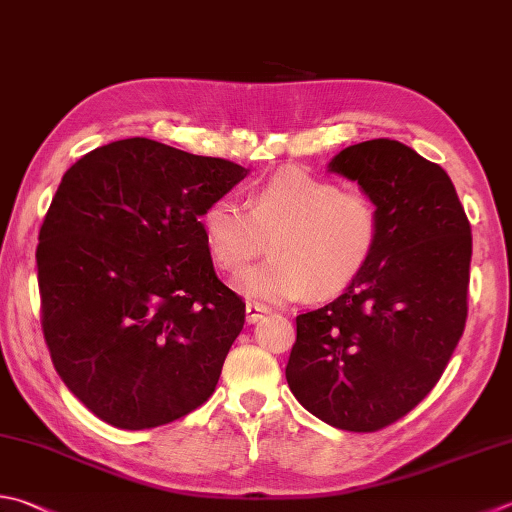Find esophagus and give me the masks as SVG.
<instances>
[{"label": "esophagus", "mask_w": 512, "mask_h": 512, "mask_svg": "<svg viewBox=\"0 0 512 512\" xmlns=\"http://www.w3.org/2000/svg\"><path fill=\"white\" fill-rule=\"evenodd\" d=\"M245 312H247V323H258L260 318L267 314V307L258 305V303H247Z\"/></svg>", "instance_id": "1"}]
</instances>
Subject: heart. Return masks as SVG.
<instances>
[{"mask_svg": "<svg viewBox=\"0 0 512 512\" xmlns=\"http://www.w3.org/2000/svg\"><path fill=\"white\" fill-rule=\"evenodd\" d=\"M202 236L214 263L240 272L263 249V263L236 278V287L260 303L339 294L356 281L379 249L383 214L363 189L307 169H281L249 194L247 207L218 196L200 214Z\"/></svg>", "mask_w": 512, "mask_h": 512, "instance_id": "1", "label": "heart"}]
</instances>
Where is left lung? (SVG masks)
Listing matches in <instances>:
<instances>
[{
	"label": "left lung",
	"mask_w": 512,
	"mask_h": 512,
	"mask_svg": "<svg viewBox=\"0 0 512 512\" xmlns=\"http://www.w3.org/2000/svg\"><path fill=\"white\" fill-rule=\"evenodd\" d=\"M330 171L379 202L383 234L341 296L296 316L285 376L314 417L376 432L426 399L464 334L472 234L448 173L397 140L352 144Z\"/></svg>",
	"instance_id": "obj_1"
}]
</instances>
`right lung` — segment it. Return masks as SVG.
Wrapping results in <instances>:
<instances>
[{
  "instance_id": "obj_1",
  "label": "right lung",
  "mask_w": 512,
  "mask_h": 512,
  "mask_svg": "<svg viewBox=\"0 0 512 512\" xmlns=\"http://www.w3.org/2000/svg\"><path fill=\"white\" fill-rule=\"evenodd\" d=\"M245 176L149 138L104 144L64 173L35 252L42 332L98 419L149 430L214 394L245 303L216 276L200 214Z\"/></svg>"
}]
</instances>
